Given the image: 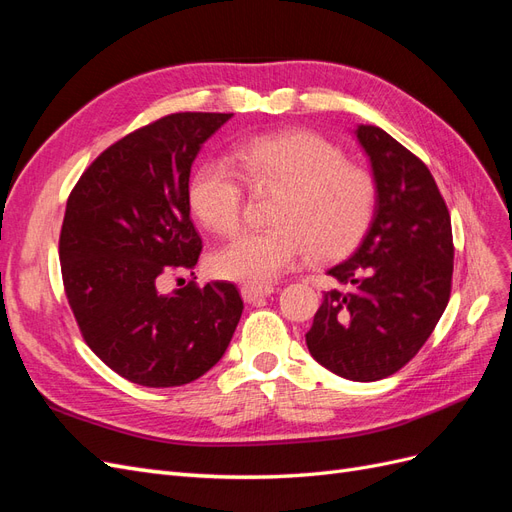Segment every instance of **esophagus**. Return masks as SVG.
I'll return each mask as SVG.
<instances>
[{
	"mask_svg": "<svg viewBox=\"0 0 512 512\" xmlns=\"http://www.w3.org/2000/svg\"><path fill=\"white\" fill-rule=\"evenodd\" d=\"M269 294H273V286H252V284L241 286V297L247 303H256L260 299L269 297Z\"/></svg>",
	"mask_w": 512,
	"mask_h": 512,
	"instance_id": "1",
	"label": "esophagus"
}]
</instances>
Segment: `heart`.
I'll list each match as a JSON object with an SVG mask.
<instances>
[{
	"label": "heart",
	"instance_id": "b5f03b06",
	"mask_svg": "<svg viewBox=\"0 0 512 512\" xmlns=\"http://www.w3.org/2000/svg\"><path fill=\"white\" fill-rule=\"evenodd\" d=\"M241 175L224 160L196 168L190 207L215 235L241 224L243 181L277 190L265 230L243 232L211 258L220 277L262 286L275 282L309 254L331 260L361 241L376 213V181L365 168L346 162L342 149L309 132L262 134L235 149Z\"/></svg>",
	"mask_w": 512,
	"mask_h": 512
}]
</instances>
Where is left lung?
Instances as JSON below:
<instances>
[{
	"label": "left lung",
	"instance_id": "1",
	"mask_svg": "<svg viewBox=\"0 0 512 512\" xmlns=\"http://www.w3.org/2000/svg\"><path fill=\"white\" fill-rule=\"evenodd\" d=\"M376 181V213L361 245L327 273L309 354L333 374L374 382L423 348L451 297L453 230L429 168L376 126L354 130Z\"/></svg>",
	"mask_w": 512,
	"mask_h": 512
}]
</instances>
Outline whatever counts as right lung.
<instances>
[{
  "instance_id": "obj_1",
  "label": "right lung",
  "mask_w": 512,
  "mask_h": 512,
  "mask_svg": "<svg viewBox=\"0 0 512 512\" xmlns=\"http://www.w3.org/2000/svg\"><path fill=\"white\" fill-rule=\"evenodd\" d=\"M232 113H175L102 151L70 192L59 235L61 277L87 346L121 378L166 389L218 363L243 301L235 284L160 292L196 267L190 170Z\"/></svg>"
}]
</instances>
